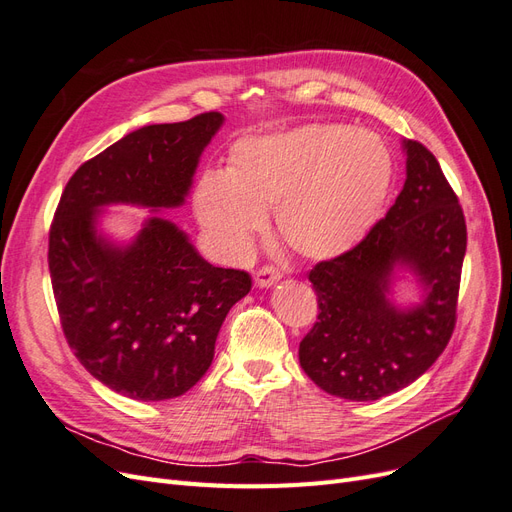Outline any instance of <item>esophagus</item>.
<instances>
[{"label": "esophagus", "mask_w": 512, "mask_h": 512, "mask_svg": "<svg viewBox=\"0 0 512 512\" xmlns=\"http://www.w3.org/2000/svg\"><path fill=\"white\" fill-rule=\"evenodd\" d=\"M280 271L273 269V267H262L254 273V284L258 288H271L275 282H280Z\"/></svg>", "instance_id": "1"}]
</instances>
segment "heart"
Returning <instances> with one entry per match:
<instances>
[{
  "label": "heart",
  "mask_w": 512,
  "mask_h": 512,
  "mask_svg": "<svg viewBox=\"0 0 512 512\" xmlns=\"http://www.w3.org/2000/svg\"><path fill=\"white\" fill-rule=\"evenodd\" d=\"M393 183V156L369 130L314 123L243 138L226 173H205L194 190L198 222L230 258H241L277 211L292 252L329 260L350 252L376 224Z\"/></svg>",
  "instance_id": "b5f03b06"
}]
</instances>
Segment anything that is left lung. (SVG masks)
I'll return each mask as SVG.
<instances>
[{
	"label": "left lung",
	"mask_w": 512,
	"mask_h": 512,
	"mask_svg": "<svg viewBox=\"0 0 512 512\" xmlns=\"http://www.w3.org/2000/svg\"><path fill=\"white\" fill-rule=\"evenodd\" d=\"M406 183L395 205L350 252L309 273L318 322L299 346L305 374L329 395L376 401L436 363L455 329L466 220L433 153L406 141ZM408 279L422 297L401 306Z\"/></svg>",
	"instance_id": "obj_1"
}]
</instances>
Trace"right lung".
<instances>
[{"mask_svg":"<svg viewBox=\"0 0 512 512\" xmlns=\"http://www.w3.org/2000/svg\"><path fill=\"white\" fill-rule=\"evenodd\" d=\"M222 126L224 115L203 113L126 134L76 170L55 211L49 269L61 329L89 374L130 399L190 391L211 367L230 307L252 288L245 271L209 265L158 213L185 203ZM113 204L150 209L128 242L101 230Z\"/></svg>","mask_w":512,"mask_h":512,"instance_id":"1","label":"right lung"}]
</instances>
